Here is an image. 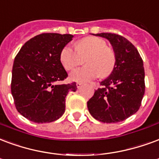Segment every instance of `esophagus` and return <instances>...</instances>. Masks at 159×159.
Wrapping results in <instances>:
<instances>
[{
    "mask_svg": "<svg viewBox=\"0 0 159 159\" xmlns=\"http://www.w3.org/2000/svg\"><path fill=\"white\" fill-rule=\"evenodd\" d=\"M82 86H83V83H76V88H77V89H81V88H82Z\"/></svg>",
    "mask_w": 159,
    "mask_h": 159,
    "instance_id": "obj_1",
    "label": "esophagus"
}]
</instances>
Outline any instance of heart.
<instances>
[{"mask_svg":"<svg viewBox=\"0 0 159 159\" xmlns=\"http://www.w3.org/2000/svg\"><path fill=\"white\" fill-rule=\"evenodd\" d=\"M79 54H89L84 61L85 67L74 70L70 79L77 83H87L97 76H107L111 73L116 66V55L107 47L105 40L100 38L90 36L80 40L76 44ZM60 61L66 70H72L78 65L79 59L76 51L70 44L65 45L60 53Z\"/></svg>","mask_w":159,"mask_h":159,"instance_id":"heart-1","label":"heart"}]
</instances>
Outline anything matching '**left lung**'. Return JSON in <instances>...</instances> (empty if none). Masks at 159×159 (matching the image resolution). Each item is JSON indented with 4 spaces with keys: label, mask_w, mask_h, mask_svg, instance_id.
Wrapping results in <instances>:
<instances>
[{
    "label": "left lung",
    "mask_w": 159,
    "mask_h": 159,
    "mask_svg": "<svg viewBox=\"0 0 159 159\" xmlns=\"http://www.w3.org/2000/svg\"><path fill=\"white\" fill-rule=\"evenodd\" d=\"M96 36L107 39L116 55V66L100 88L88 101L91 116L103 123L125 120L139 109L145 93V71L138 50L120 35L101 33Z\"/></svg>",
    "instance_id": "obj_1"
}]
</instances>
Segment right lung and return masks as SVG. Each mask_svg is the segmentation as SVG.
I'll return each mask as SVG.
<instances>
[{
  "mask_svg": "<svg viewBox=\"0 0 159 159\" xmlns=\"http://www.w3.org/2000/svg\"><path fill=\"white\" fill-rule=\"evenodd\" d=\"M73 35L41 34L27 41L15 57L11 91L18 112L35 123H49L61 117L68 92L76 83L56 84L67 77L60 53Z\"/></svg>",
  "mask_w": 159,
  "mask_h": 159,
  "instance_id": "add662e5",
  "label": "right lung"
}]
</instances>
